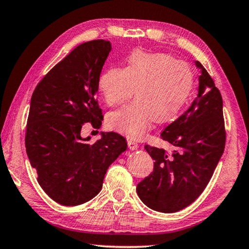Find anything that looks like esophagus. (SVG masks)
I'll use <instances>...</instances> for the list:
<instances>
[{"label":"esophagus","mask_w":249,"mask_h":249,"mask_svg":"<svg viewBox=\"0 0 249 249\" xmlns=\"http://www.w3.org/2000/svg\"><path fill=\"white\" fill-rule=\"evenodd\" d=\"M127 145H128V148L130 150H136L138 148V144L134 141H127Z\"/></svg>","instance_id":"obj_1"}]
</instances>
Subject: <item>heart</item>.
Segmentation results:
<instances>
[{"label":"heart","instance_id":"b5f03b06","mask_svg":"<svg viewBox=\"0 0 249 249\" xmlns=\"http://www.w3.org/2000/svg\"><path fill=\"white\" fill-rule=\"evenodd\" d=\"M104 102L115 107L132 96V103L109 113L107 126L132 140L145 136L155 121L166 122L183 107L193 87V72L187 62L168 53L134 52L123 69L109 68L99 78Z\"/></svg>","mask_w":249,"mask_h":249}]
</instances>
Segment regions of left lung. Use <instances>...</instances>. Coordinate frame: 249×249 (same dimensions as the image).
<instances>
[{
  "instance_id": "8db88e82",
  "label": "left lung",
  "mask_w": 249,
  "mask_h": 249,
  "mask_svg": "<svg viewBox=\"0 0 249 249\" xmlns=\"http://www.w3.org/2000/svg\"><path fill=\"white\" fill-rule=\"evenodd\" d=\"M199 94L191 107L161 133L163 141L176 147L165 149L145 146L155 160L154 170L137 184L141 200L158 212L174 213L196 201L208 185L225 148L226 132L223 100L203 66Z\"/></svg>"
}]
</instances>
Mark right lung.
<instances>
[{
	"label": "right lung",
	"instance_id": "obj_1",
	"mask_svg": "<svg viewBox=\"0 0 249 249\" xmlns=\"http://www.w3.org/2000/svg\"><path fill=\"white\" fill-rule=\"evenodd\" d=\"M104 39L79 45L41 79L33 92L25 146L37 181L61 205H79L98 195L107 168L126 150L117 133H102L94 144L81 128L102 124L95 93L101 71L111 52Z\"/></svg>",
	"mask_w": 249,
	"mask_h": 249
}]
</instances>
